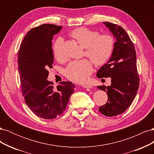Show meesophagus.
Wrapping results in <instances>:
<instances>
[{
	"label": "esophagus",
	"mask_w": 154,
	"mask_h": 154,
	"mask_svg": "<svg viewBox=\"0 0 154 154\" xmlns=\"http://www.w3.org/2000/svg\"><path fill=\"white\" fill-rule=\"evenodd\" d=\"M82 87L83 88H92V86L91 85H87V84H85V85H83Z\"/></svg>",
	"instance_id": "1"
}]
</instances>
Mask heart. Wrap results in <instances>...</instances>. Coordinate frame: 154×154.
I'll return each mask as SVG.
<instances>
[{"label":"heart","instance_id":"obj_1","mask_svg":"<svg viewBox=\"0 0 154 154\" xmlns=\"http://www.w3.org/2000/svg\"><path fill=\"white\" fill-rule=\"evenodd\" d=\"M71 36L85 48V55L97 66L105 65L110 58L114 48V38L110 34H101L96 30L87 27H79L71 32ZM63 39L59 37L53 45L55 59L58 61L66 60L63 49ZM93 72V66L90 60L83 59L70 62L64 70L67 78L78 83L86 82Z\"/></svg>","mask_w":154,"mask_h":154}]
</instances>
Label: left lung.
<instances>
[{"mask_svg": "<svg viewBox=\"0 0 154 154\" xmlns=\"http://www.w3.org/2000/svg\"><path fill=\"white\" fill-rule=\"evenodd\" d=\"M116 40L112 54L97 71V78H111L110 86H97L105 91L108 101L99 111L109 117L119 115L127 110L136 97L139 85L134 44L122 27L103 22Z\"/></svg>", "mask_w": 154, "mask_h": 154, "instance_id": "obj_1", "label": "left lung"}]
</instances>
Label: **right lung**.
Returning <instances> with one entry per match:
<instances>
[{"instance_id":"add662e5","label":"right lung","mask_w":154,"mask_h":154,"mask_svg":"<svg viewBox=\"0 0 154 154\" xmlns=\"http://www.w3.org/2000/svg\"><path fill=\"white\" fill-rule=\"evenodd\" d=\"M62 27L42 24L28 31L20 46L18 68L22 95L27 105L35 115L53 119L66 110L75 86L71 82H62L54 88L47 80L49 68L54 62L52 49L53 35Z\"/></svg>"}]
</instances>
